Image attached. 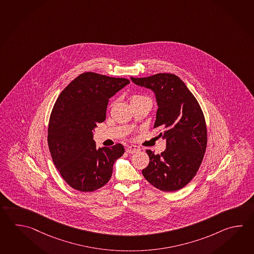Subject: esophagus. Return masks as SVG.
<instances>
[{
  "label": "esophagus",
  "instance_id": "34e87169",
  "mask_svg": "<svg viewBox=\"0 0 254 254\" xmlns=\"http://www.w3.org/2000/svg\"><path fill=\"white\" fill-rule=\"evenodd\" d=\"M139 150V147H138V146H136V145H127V148H126V151H127L128 154H135V153L138 152Z\"/></svg>",
  "mask_w": 254,
  "mask_h": 254
}]
</instances>
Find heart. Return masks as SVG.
<instances>
[{"label":"heart","mask_w":254,"mask_h":254,"mask_svg":"<svg viewBox=\"0 0 254 254\" xmlns=\"http://www.w3.org/2000/svg\"><path fill=\"white\" fill-rule=\"evenodd\" d=\"M145 97H143V96H139V95H135V96H133L131 99H130V101L132 102V101H135V100H137V99H144Z\"/></svg>","instance_id":"heart-1"}]
</instances>
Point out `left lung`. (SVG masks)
Instances as JSON below:
<instances>
[{
  "label": "left lung",
  "mask_w": 254,
  "mask_h": 254,
  "mask_svg": "<svg viewBox=\"0 0 254 254\" xmlns=\"http://www.w3.org/2000/svg\"><path fill=\"white\" fill-rule=\"evenodd\" d=\"M131 80L154 91L158 106L154 128L162 127L159 136L166 141L161 155L146 150L150 161L142 174L161 191L180 190L196 175L206 150L207 130L201 107L174 74L131 77Z\"/></svg>",
  "instance_id": "left-lung-1"
}]
</instances>
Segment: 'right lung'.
Here are the masks:
<instances>
[{
  "mask_svg": "<svg viewBox=\"0 0 254 254\" xmlns=\"http://www.w3.org/2000/svg\"><path fill=\"white\" fill-rule=\"evenodd\" d=\"M130 81L98 73L80 74L60 94L50 117L48 145L52 160L69 187L93 191L109 181L121 144L96 147L93 131L106 119L109 100Z\"/></svg>",
  "mask_w": 254,
  "mask_h": 254,
  "instance_id": "obj_1",
  "label": "right lung"
}]
</instances>
